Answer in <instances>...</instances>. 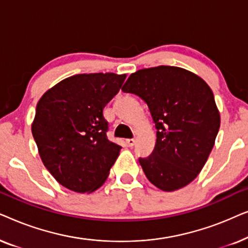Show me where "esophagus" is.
<instances>
[{"label":"esophagus","mask_w":248,"mask_h":248,"mask_svg":"<svg viewBox=\"0 0 248 248\" xmlns=\"http://www.w3.org/2000/svg\"><path fill=\"white\" fill-rule=\"evenodd\" d=\"M135 142H137V141H135V139H127V140H126V143H127V145L130 148H133L134 147Z\"/></svg>","instance_id":"obj_1"}]
</instances>
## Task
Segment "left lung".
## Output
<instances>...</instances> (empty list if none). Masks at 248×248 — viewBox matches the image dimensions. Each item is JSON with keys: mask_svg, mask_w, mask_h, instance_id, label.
I'll list each match as a JSON object with an SVG mask.
<instances>
[{"mask_svg": "<svg viewBox=\"0 0 248 248\" xmlns=\"http://www.w3.org/2000/svg\"><path fill=\"white\" fill-rule=\"evenodd\" d=\"M122 90L148 105L157 130L155 150L140 158L155 187L174 192L198 177L220 127V113L209 84L191 71L160 65L132 73Z\"/></svg>", "mask_w": 248, "mask_h": 248, "instance_id": "left-lung-1", "label": "left lung"}]
</instances>
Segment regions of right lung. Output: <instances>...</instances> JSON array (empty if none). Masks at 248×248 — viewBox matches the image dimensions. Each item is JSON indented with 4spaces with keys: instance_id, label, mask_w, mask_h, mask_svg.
<instances>
[{
    "instance_id": "add662e5",
    "label": "right lung",
    "mask_w": 248,
    "mask_h": 248,
    "mask_svg": "<svg viewBox=\"0 0 248 248\" xmlns=\"http://www.w3.org/2000/svg\"><path fill=\"white\" fill-rule=\"evenodd\" d=\"M126 74L83 73L60 81L43 94L31 124L43 164L61 185L93 193L109 175L122 147L106 137L103 109Z\"/></svg>"
}]
</instances>
